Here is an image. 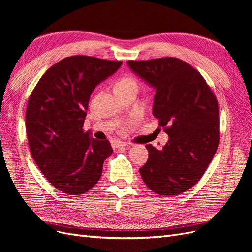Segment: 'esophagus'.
<instances>
[{
    "label": "esophagus",
    "mask_w": 252,
    "mask_h": 252,
    "mask_svg": "<svg viewBox=\"0 0 252 252\" xmlns=\"http://www.w3.org/2000/svg\"><path fill=\"white\" fill-rule=\"evenodd\" d=\"M113 146L116 148H120V147H124V146H127V143L126 142H123V141H116L113 144Z\"/></svg>",
    "instance_id": "esophagus-1"
}]
</instances>
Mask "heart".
<instances>
[{"label": "heart", "instance_id": "b5f03b06", "mask_svg": "<svg viewBox=\"0 0 252 252\" xmlns=\"http://www.w3.org/2000/svg\"><path fill=\"white\" fill-rule=\"evenodd\" d=\"M130 89H138V82H136V80L133 77H131V75H124V77H121L116 82V84H114V91H116V94L124 93V91Z\"/></svg>", "mask_w": 252, "mask_h": 252}]
</instances>
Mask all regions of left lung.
<instances>
[{"label": "left lung", "instance_id": "left-lung-1", "mask_svg": "<svg viewBox=\"0 0 252 252\" xmlns=\"http://www.w3.org/2000/svg\"><path fill=\"white\" fill-rule=\"evenodd\" d=\"M128 66L155 87L152 113L169 136L163 149L146 145L141 177L157 194H181L201 180L218 149L217 97L202 74L180 59L128 61Z\"/></svg>", "mask_w": 252, "mask_h": 252}]
</instances>
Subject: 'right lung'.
I'll return each instance as SVG.
<instances>
[{"mask_svg": "<svg viewBox=\"0 0 252 252\" xmlns=\"http://www.w3.org/2000/svg\"><path fill=\"white\" fill-rule=\"evenodd\" d=\"M121 65V61L68 57L52 65L30 94L26 109L30 152L44 177L66 194H83L93 188L112 154L108 140L90 139L83 125L91 93Z\"/></svg>", "mask_w": 252, "mask_h": 252, "instance_id": "obj_1", "label": "right lung"}]
</instances>
